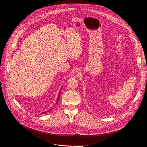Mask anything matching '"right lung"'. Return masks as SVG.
<instances>
[{
	"instance_id": "right-lung-1",
	"label": "right lung",
	"mask_w": 147,
	"mask_h": 147,
	"mask_svg": "<svg viewBox=\"0 0 147 147\" xmlns=\"http://www.w3.org/2000/svg\"><path fill=\"white\" fill-rule=\"evenodd\" d=\"M62 89V88H61ZM59 97H60V94H59V96H58V100H57V103L58 102V101H59ZM45 113H46V112H44V113H41L42 114H45Z\"/></svg>"
}]
</instances>
